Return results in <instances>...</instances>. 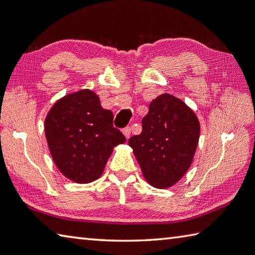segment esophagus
I'll list each match as a JSON object with an SVG mask.
<instances>
[{"label":"esophagus","instance_id":"34e87169","mask_svg":"<svg viewBox=\"0 0 255 255\" xmlns=\"http://www.w3.org/2000/svg\"><path fill=\"white\" fill-rule=\"evenodd\" d=\"M130 132H131V129L129 128V127H126L123 130V134L125 135V137H126V139H128L129 137H130Z\"/></svg>","mask_w":255,"mask_h":255}]
</instances>
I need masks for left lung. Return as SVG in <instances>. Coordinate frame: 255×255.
Wrapping results in <instances>:
<instances>
[{"mask_svg": "<svg viewBox=\"0 0 255 255\" xmlns=\"http://www.w3.org/2000/svg\"><path fill=\"white\" fill-rule=\"evenodd\" d=\"M200 121L180 99L164 93L149 103L142 132L129 138L144 178L170 188L191 167L200 138Z\"/></svg>", "mask_w": 255, "mask_h": 255, "instance_id": "obj_1", "label": "left lung"}]
</instances>
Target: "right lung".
Returning a JSON list of instances; mask_svg holds the SVG:
<instances>
[{
    "mask_svg": "<svg viewBox=\"0 0 255 255\" xmlns=\"http://www.w3.org/2000/svg\"><path fill=\"white\" fill-rule=\"evenodd\" d=\"M44 130L56 168L77 184L99 179L113 148L126 142L113 128V113L87 88L56 101L45 117Z\"/></svg>",
    "mask_w": 255,
    "mask_h": 255,
    "instance_id": "1",
    "label": "right lung"
}]
</instances>
